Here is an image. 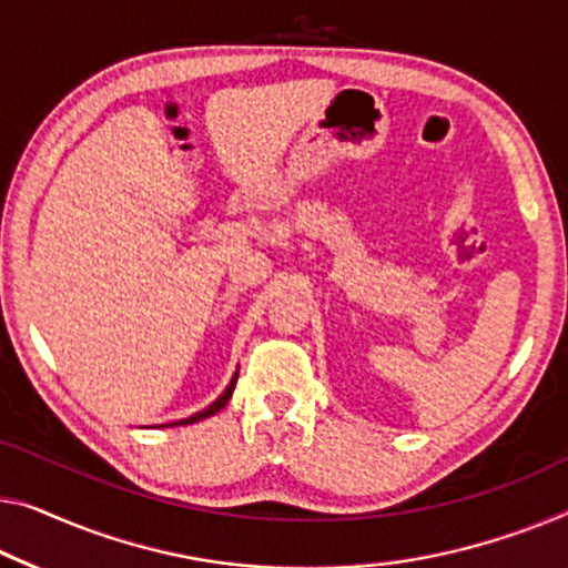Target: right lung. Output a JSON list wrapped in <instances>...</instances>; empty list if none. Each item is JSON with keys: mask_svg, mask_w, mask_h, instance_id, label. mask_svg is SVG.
Instances as JSON below:
<instances>
[{"mask_svg": "<svg viewBox=\"0 0 568 568\" xmlns=\"http://www.w3.org/2000/svg\"><path fill=\"white\" fill-rule=\"evenodd\" d=\"M234 383H236V375L232 377V383H230V387H226V390L216 397L214 403L209 405L206 410H201V413H196V416H191V418H183V420H175V426H185V423H196V420H201V418H209V416H214V413H219L224 408L226 403H230V397H232V390H234Z\"/></svg>", "mask_w": 568, "mask_h": 568, "instance_id": "add662e5", "label": "right lung"}]
</instances>
